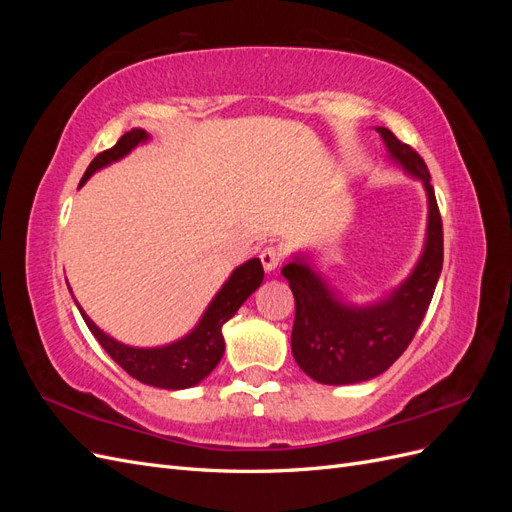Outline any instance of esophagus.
Masks as SVG:
<instances>
[{
	"mask_svg": "<svg viewBox=\"0 0 512 512\" xmlns=\"http://www.w3.org/2000/svg\"><path fill=\"white\" fill-rule=\"evenodd\" d=\"M260 262H262V267H265V271L271 273V271L280 267L282 252L277 250V247H265V250L260 252Z\"/></svg>",
	"mask_w": 512,
	"mask_h": 512,
	"instance_id": "1",
	"label": "esophagus"
}]
</instances>
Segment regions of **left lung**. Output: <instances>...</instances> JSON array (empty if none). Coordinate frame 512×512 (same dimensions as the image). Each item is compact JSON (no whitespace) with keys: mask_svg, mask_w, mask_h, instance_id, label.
Here are the masks:
<instances>
[{"mask_svg":"<svg viewBox=\"0 0 512 512\" xmlns=\"http://www.w3.org/2000/svg\"><path fill=\"white\" fill-rule=\"evenodd\" d=\"M376 132L382 136L389 158L423 183L427 194L425 245L406 280L367 305H354L339 297L314 271L307 254H294L282 269L294 294L292 356L305 374L320 384H356L389 369L421 327L442 273V218L427 164L391 130L376 128Z\"/></svg>","mask_w":512,"mask_h":512,"instance_id":"8db88e82","label":"left lung"}]
</instances>
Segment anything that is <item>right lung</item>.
Wrapping results in <instances>:
<instances>
[{"mask_svg": "<svg viewBox=\"0 0 512 512\" xmlns=\"http://www.w3.org/2000/svg\"><path fill=\"white\" fill-rule=\"evenodd\" d=\"M147 141H149V134L141 128L126 132L119 138L115 147L98 153L94 162L87 166L81 185H85V181L94 175L96 170L126 158L132 149H136L138 145H143ZM262 277H265V271H262L258 258H250L247 262H243L241 267H237L230 273L224 286L211 299L205 314L200 316L198 324L188 335H183L181 339H177V342H170L166 346H156V348H136V346L117 342L115 337L106 335L98 324L85 314V309L79 303L76 301L74 303L79 307V312L89 331L94 333L100 346L121 369H126L132 378H136L143 384L158 386V389H168V391H181V389L196 386L198 382H203L211 371L218 367L224 354L222 327L237 314V309L262 284Z\"/></svg>", "mask_w": 512, "mask_h": 512, "instance_id": "right-lung-1", "label": "right lung"}]
</instances>
